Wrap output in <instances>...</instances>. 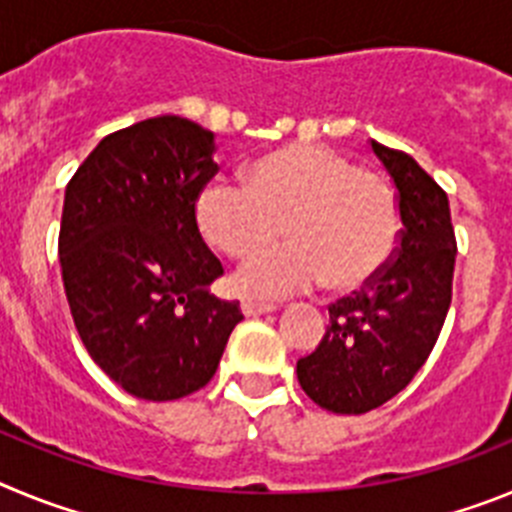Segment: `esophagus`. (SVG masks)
<instances>
[{"mask_svg":"<svg viewBox=\"0 0 512 512\" xmlns=\"http://www.w3.org/2000/svg\"><path fill=\"white\" fill-rule=\"evenodd\" d=\"M241 310L246 318H256V315H264V312L274 310V305L269 302H256V300H243L241 302Z\"/></svg>","mask_w":512,"mask_h":512,"instance_id":"34e87169","label":"esophagus"}]
</instances>
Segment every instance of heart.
Returning a JSON list of instances; mask_svg holds the SVG:
<instances>
[{
    "label": "heart",
    "mask_w": 512,
    "mask_h": 512,
    "mask_svg": "<svg viewBox=\"0 0 512 512\" xmlns=\"http://www.w3.org/2000/svg\"><path fill=\"white\" fill-rule=\"evenodd\" d=\"M205 241L243 259L284 233L292 243L248 259L233 284L243 295L282 297L328 282L366 287L390 264L400 238L392 187L323 146H289L259 158L246 184L215 179L194 205Z\"/></svg>",
    "instance_id": "b5f03b06"
}]
</instances>
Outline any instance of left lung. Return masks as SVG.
<instances>
[{
    "instance_id": "left-lung-1",
    "label": "left lung",
    "mask_w": 512,
    "mask_h": 512,
    "mask_svg": "<svg viewBox=\"0 0 512 512\" xmlns=\"http://www.w3.org/2000/svg\"><path fill=\"white\" fill-rule=\"evenodd\" d=\"M392 176L400 241L361 292L328 307L330 325L297 379L320 408L361 415L402 392L431 356L451 305L456 238L449 197L413 156L372 140Z\"/></svg>"
}]
</instances>
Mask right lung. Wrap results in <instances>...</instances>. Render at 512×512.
<instances>
[{
	"instance_id": "1",
	"label": "right lung",
	"mask_w": 512,
	"mask_h": 512,
	"mask_svg": "<svg viewBox=\"0 0 512 512\" xmlns=\"http://www.w3.org/2000/svg\"><path fill=\"white\" fill-rule=\"evenodd\" d=\"M215 135L161 115L99 140L63 197L58 259L89 356L140 400H179L215 374L238 302L210 284L223 264L194 205L217 174Z\"/></svg>"
}]
</instances>
